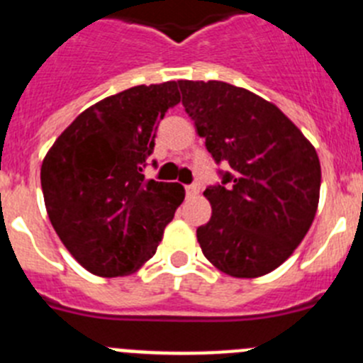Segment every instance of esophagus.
<instances>
[{
	"label": "esophagus",
	"mask_w": 363,
	"mask_h": 363,
	"mask_svg": "<svg viewBox=\"0 0 363 363\" xmlns=\"http://www.w3.org/2000/svg\"><path fill=\"white\" fill-rule=\"evenodd\" d=\"M185 192H187V196H196L198 192H200V185L198 184H192L185 187Z\"/></svg>",
	"instance_id": "obj_1"
}]
</instances>
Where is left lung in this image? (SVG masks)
<instances>
[{
    "instance_id": "obj_1",
    "label": "left lung",
    "mask_w": 363,
    "mask_h": 363,
    "mask_svg": "<svg viewBox=\"0 0 363 363\" xmlns=\"http://www.w3.org/2000/svg\"><path fill=\"white\" fill-rule=\"evenodd\" d=\"M182 104L216 163L221 184L205 189L213 214L196 229L205 258L234 278L280 267L314 220L318 154L267 99L225 82H178Z\"/></svg>"
}]
</instances>
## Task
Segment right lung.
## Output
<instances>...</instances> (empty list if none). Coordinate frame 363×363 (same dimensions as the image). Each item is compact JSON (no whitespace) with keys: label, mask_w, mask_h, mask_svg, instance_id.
Here are the masks:
<instances>
[{"label":"right lung","mask_w":363,"mask_h":363,"mask_svg":"<svg viewBox=\"0 0 363 363\" xmlns=\"http://www.w3.org/2000/svg\"><path fill=\"white\" fill-rule=\"evenodd\" d=\"M178 82L138 85L101 99L63 130L41 163L54 230L96 277L133 274L150 259L185 198L179 184L145 179L143 167Z\"/></svg>","instance_id":"obj_1"}]
</instances>
